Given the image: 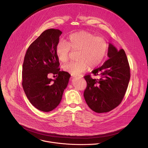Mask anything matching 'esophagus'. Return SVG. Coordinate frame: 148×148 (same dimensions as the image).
<instances>
[{
    "label": "esophagus",
    "instance_id": "1",
    "mask_svg": "<svg viewBox=\"0 0 148 148\" xmlns=\"http://www.w3.org/2000/svg\"><path fill=\"white\" fill-rule=\"evenodd\" d=\"M81 77H82V76H81V75H80V76L78 77V78H81Z\"/></svg>",
    "mask_w": 148,
    "mask_h": 148
}]
</instances>
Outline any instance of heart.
<instances>
[{"label":"heart","mask_w":148,"mask_h":148,"mask_svg":"<svg viewBox=\"0 0 148 148\" xmlns=\"http://www.w3.org/2000/svg\"><path fill=\"white\" fill-rule=\"evenodd\" d=\"M106 40L86 31L70 34L67 43L60 41L56 46V54L61 62H66L70 51H78L77 62L69 63L63 66V70L73 75L84 72L89 67H96L103 60L108 52Z\"/></svg>","instance_id":"obj_1"}]
</instances>
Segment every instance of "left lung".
<instances>
[{
	"instance_id": "8db88e82",
	"label": "left lung",
	"mask_w": 148,
	"mask_h": 148,
	"mask_svg": "<svg viewBox=\"0 0 148 148\" xmlns=\"http://www.w3.org/2000/svg\"><path fill=\"white\" fill-rule=\"evenodd\" d=\"M108 56L109 59L101 67L92 71L99 78L84 77L87 83L85 100L89 108L98 113L109 112L121 103L130 79V66L123 49L118 51L109 43Z\"/></svg>"
}]
</instances>
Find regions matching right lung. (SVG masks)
<instances>
[{
  "label": "right lung",
  "instance_id": "obj_1",
  "mask_svg": "<svg viewBox=\"0 0 148 148\" xmlns=\"http://www.w3.org/2000/svg\"><path fill=\"white\" fill-rule=\"evenodd\" d=\"M62 32L58 29L43 31L29 46L22 71V85L30 103L37 109L49 112L60 103L71 75L60 71L56 46ZM50 73L56 75L52 80Z\"/></svg>",
  "mask_w": 148,
  "mask_h": 148
}]
</instances>
